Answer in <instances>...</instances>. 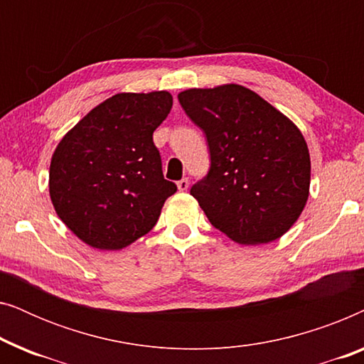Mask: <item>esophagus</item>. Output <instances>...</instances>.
Here are the masks:
<instances>
[{"label":"esophagus","mask_w":364,"mask_h":364,"mask_svg":"<svg viewBox=\"0 0 364 364\" xmlns=\"http://www.w3.org/2000/svg\"><path fill=\"white\" fill-rule=\"evenodd\" d=\"M177 187H178V191H187L188 188V178L187 177H183V178H181V181L177 182Z\"/></svg>","instance_id":"obj_1"}]
</instances>
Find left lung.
Masks as SVG:
<instances>
[{"mask_svg":"<svg viewBox=\"0 0 364 364\" xmlns=\"http://www.w3.org/2000/svg\"><path fill=\"white\" fill-rule=\"evenodd\" d=\"M178 102L207 137L210 168L191 196L212 225L245 245L280 238L310 191V154L298 127L238 84L188 89Z\"/></svg>","mask_w":364,"mask_h":364,"instance_id":"obj_1","label":"left lung"}]
</instances>
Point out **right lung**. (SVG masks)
Wrapping results in <instances>:
<instances>
[{"instance_id": "add662e5", "label": "right lung", "mask_w": 364, "mask_h": 364, "mask_svg": "<svg viewBox=\"0 0 364 364\" xmlns=\"http://www.w3.org/2000/svg\"><path fill=\"white\" fill-rule=\"evenodd\" d=\"M172 109L166 91L124 92L84 116L58 144L49 196L71 232L119 250L152 230L177 186L162 173L152 134Z\"/></svg>"}]
</instances>
